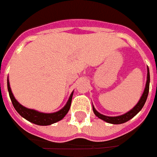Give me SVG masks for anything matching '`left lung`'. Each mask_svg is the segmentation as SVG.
Segmentation results:
<instances>
[{"label": "left lung", "mask_w": 157, "mask_h": 157, "mask_svg": "<svg viewBox=\"0 0 157 157\" xmlns=\"http://www.w3.org/2000/svg\"><path fill=\"white\" fill-rule=\"evenodd\" d=\"M148 73H147V82H146V86L143 91V94L141 96L140 100L137 102V104L131 110H129L127 113L123 114L122 116H107L104 115L100 114L98 111L95 109L93 106V111L95 113V115L98 118H100L101 120H103L104 122H109V123H112V124H121V123H124V122H128V120H130L136 114L139 113V111L143 109V107L145 104V101L147 100V97L149 95V81H150V77H149V69L148 68Z\"/></svg>", "instance_id": "8db88e82"}]
</instances>
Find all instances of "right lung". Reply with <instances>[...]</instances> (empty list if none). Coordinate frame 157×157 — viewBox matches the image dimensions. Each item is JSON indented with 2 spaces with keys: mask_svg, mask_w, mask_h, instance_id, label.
<instances>
[{
  "mask_svg": "<svg viewBox=\"0 0 157 157\" xmlns=\"http://www.w3.org/2000/svg\"><path fill=\"white\" fill-rule=\"evenodd\" d=\"M8 90L11 101L13 103V106L15 109V110L17 111L20 114V116H21L26 120H28L29 122L35 123L37 125H41V126H47V125H50L55 122L61 121L64 116L67 115V113L70 109L71 105V101H72V96H73V92L71 93V95L68 98V101L66 103V105L62 108L61 110L55 112V113H41L39 111H36L35 109H28L21 104H20L19 102L16 101L14 98V95L11 91V88L9 85L8 78Z\"/></svg>",
  "mask_w": 157,
  "mask_h": 157,
  "instance_id": "1",
  "label": "right lung"
}]
</instances>
